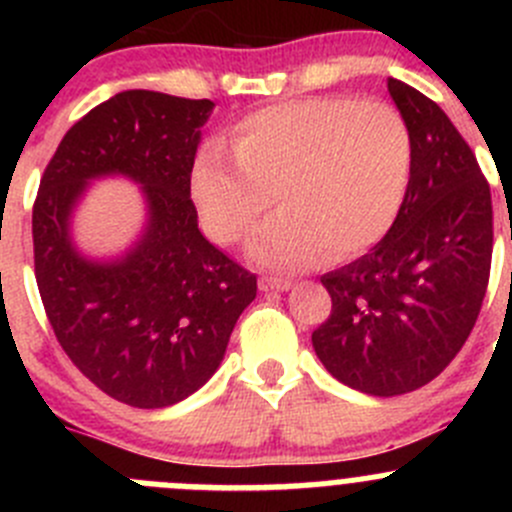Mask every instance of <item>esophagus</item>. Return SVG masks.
I'll return each mask as SVG.
<instances>
[{
	"label": "esophagus",
	"instance_id": "esophagus-1",
	"mask_svg": "<svg viewBox=\"0 0 512 512\" xmlns=\"http://www.w3.org/2000/svg\"><path fill=\"white\" fill-rule=\"evenodd\" d=\"M292 287V280H285V277H262L260 289L262 292H287Z\"/></svg>",
	"mask_w": 512,
	"mask_h": 512
}]
</instances>
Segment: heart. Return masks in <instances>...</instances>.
<instances>
[{
    "label": "heart",
    "mask_w": 512,
    "mask_h": 512,
    "mask_svg": "<svg viewBox=\"0 0 512 512\" xmlns=\"http://www.w3.org/2000/svg\"><path fill=\"white\" fill-rule=\"evenodd\" d=\"M232 153L205 143L190 165V198L218 245L252 237L250 260L267 270H307L324 255L349 260L386 237L414 170L409 123L384 101L314 96L242 118Z\"/></svg>",
    "instance_id": "1"
}]
</instances>
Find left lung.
Masks as SVG:
<instances>
[{
    "label": "left lung",
    "instance_id": "1",
    "mask_svg": "<svg viewBox=\"0 0 512 512\" xmlns=\"http://www.w3.org/2000/svg\"><path fill=\"white\" fill-rule=\"evenodd\" d=\"M389 94L414 138L409 193L384 240L322 277L332 314L312 334L329 374L371 396L409 394L451 364L493 255L490 188L471 146L414 86L389 79Z\"/></svg>",
    "mask_w": 512,
    "mask_h": 512
}]
</instances>
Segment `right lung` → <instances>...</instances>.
Listing matches in <instances>:
<instances>
[{
  "instance_id": "right-lung-1",
  "label": "right lung",
  "mask_w": 512,
  "mask_h": 512,
  "mask_svg": "<svg viewBox=\"0 0 512 512\" xmlns=\"http://www.w3.org/2000/svg\"><path fill=\"white\" fill-rule=\"evenodd\" d=\"M215 103L121 91L61 138L39 183L34 275L61 349L103 394L163 409L198 391L223 361L257 277L210 245L190 200V165ZM142 185L149 218L139 242L91 261L70 240V218L91 179Z\"/></svg>"
}]
</instances>
